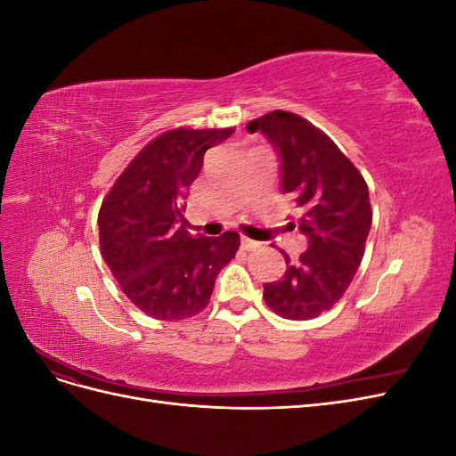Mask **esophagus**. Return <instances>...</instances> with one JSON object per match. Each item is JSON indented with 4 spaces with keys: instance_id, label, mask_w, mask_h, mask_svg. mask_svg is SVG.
Wrapping results in <instances>:
<instances>
[{
    "instance_id": "1",
    "label": "esophagus",
    "mask_w": 456,
    "mask_h": 456,
    "mask_svg": "<svg viewBox=\"0 0 456 456\" xmlns=\"http://www.w3.org/2000/svg\"><path fill=\"white\" fill-rule=\"evenodd\" d=\"M256 247H260L258 241L249 240V238H241V249H243V251H255Z\"/></svg>"
}]
</instances>
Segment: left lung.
I'll list each match as a JSON object with an SVG mask.
<instances>
[{"label": "left lung", "instance_id": "8db88e82", "mask_svg": "<svg viewBox=\"0 0 456 456\" xmlns=\"http://www.w3.org/2000/svg\"><path fill=\"white\" fill-rule=\"evenodd\" d=\"M247 131L262 133L273 146L281 191L300 209L297 224L308 240L297 260L283 253L287 270L265 283V300L285 320H312L337 305L362 265L372 220L369 188L338 146L305 118L273 110Z\"/></svg>", "mask_w": 456, "mask_h": 456}]
</instances>
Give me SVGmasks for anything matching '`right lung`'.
Instances as JSON below:
<instances>
[{
  "mask_svg": "<svg viewBox=\"0 0 456 456\" xmlns=\"http://www.w3.org/2000/svg\"><path fill=\"white\" fill-rule=\"evenodd\" d=\"M233 129H173L151 141L108 191L99 213L101 251L121 291L146 315L178 322L200 314L240 233L191 236L181 224L205 151Z\"/></svg>",
  "mask_w": 456,
  "mask_h": 456,
  "instance_id": "right-lung-1",
  "label": "right lung"
}]
</instances>
